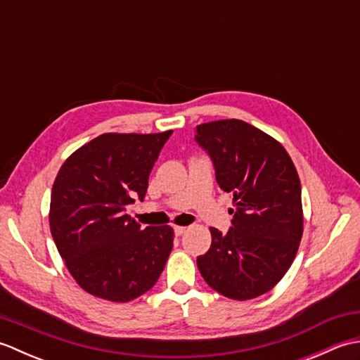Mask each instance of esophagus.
<instances>
[{
    "label": "esophagus",
    "instance_id": "esophagus-1",
    "mask_svg": "<svg viewBox=\"0 0 360 360\" xmlns=\"http://www.w3.org/2000/svg\"><path fill=\"white\" fill-rule=\"evenodd\" d=\"M186 231H187V227H184V226H174V233L178 235V236L184 235V233H186Z\"/></svg>",
    "mask_w": 360,
    "mask_h": 360
}]
</instances>
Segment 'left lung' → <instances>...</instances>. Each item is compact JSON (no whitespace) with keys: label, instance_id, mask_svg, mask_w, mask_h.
<instances>
[{"label":"left lung","instance_id":"left-lung-1","mask_svg":"<svg viewBox=\"0 0 360 360\" xmlns=\"http://www.w3.org/2000/svg\"><path fill=\"white\" fill-rule=\"evenodd\" d=\"M223 192L233 195L232 227H210L212 244L196 258L205 283L232 300L266 294L285 277L303 235L300 178L285 147L238 119L196 127Z\"/></svg>","mask_w":360,"mask_h":360}]
</instances>
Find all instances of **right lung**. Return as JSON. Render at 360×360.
Listing matches in <instances>:
<instances>
[{"mask_svg": "<svg viewBox=\"0 0 360 360\" xmlns=\"http://www.w3.org/2000/svg\"><path fill=\"white\" fill-rule=\"evenodd\" d=\"M172 133H105L75 150L58 170L51 233L68 271L88 294L127 303L162 274L173 229H141L125 209L136 196L143 200L151 168Z\"/></svg>", "mask_w": 360, "mask_h": 360, "instance_id": "right-lung-1", "label": "right lung"}]
</instances>
